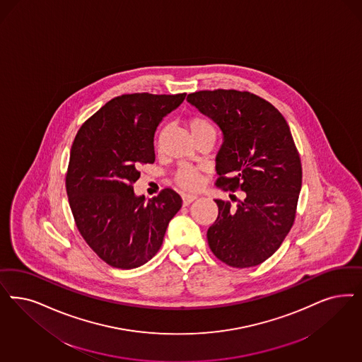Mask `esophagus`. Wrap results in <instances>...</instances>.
Instances as JSON below:
<instances>
[{
    "instance_id": "obj_1",
    "label": "esophagus",
    "mask_w": 362,
    "mask_h": 362,
    "mask_svg": "<svg viewBox=\"0 0 362 362\" xmlns=\"http://www.w3.org/2000/svg\"><path fill=\"white\" fill-rule=\"evenodd\" d=\"M182 198H183V204H185V206H188L189 203H192L194 200L197 199V195H191V194H185V195H183Z\"/></svg>"
}]
</instances>
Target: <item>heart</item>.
Wrapping results in <instances>:
<instances>
[{"mask_svg":"<svg viewBox=\"0 0 362 362\" xmlns=\"http://www.w3.org/2000/svg\"><path fill=\"white\" fill-rule=\"evenodd\" d=\"M188 127L195 139L203 136V135H210V134L215 135L216 134L214 124L204 116L191 117L188 122ZM175 182L185 189L194 191V189L199 188L200 183H202V175L199 174L198 170H195L189 165H180L175 174Z\"/></svg>","mask_w":362,"mask_h":362,"instance_id":"b5f03b06","label":"heart"}]
</instances>
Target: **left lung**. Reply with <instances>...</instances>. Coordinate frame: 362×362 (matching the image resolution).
I'll return each instance as SVG.
<instances>
[{
	"instance_id": "8db88e82",
	"label": "left lung",
	"mask_w": 362,
	"mask_h": 362,
	"mask_svg": "<svg viewBox=\"0 0 362 362\" xmlns=\"http://www.w3.org/2000/svg\"><path fill=\"white\" fill-rule=\"evenodd\" d=\"M187 101L223 134L215 186L245 192L235 207L215 199L209 246L231 267L257 266L279 249L296 219L302 165L290 128L273 104L246 90H199Z\"/></svg>"
}]
</instances>
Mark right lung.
I'll return each mask as SVG.
<instances>
[{
  "label": "right lung",
  "instance_id": "right-lung-1",
  "mask_svg": "<svg viewBox=\"0 0 362 362\" xmlns=\"http://www.w3.org/2000/svg\"><path fill=\"white\" fill-rule=\"evenodd\" d=\"M186 98L132 93L108 101L76 135L65 186L76 226L100 258L135 269L159 251L167 226L182 207L171 188L144 203L132 185L139 164L155 162L153 136L163 117Z\"/></svg>",
  "mask_w": 362,
  "mask_h": 362
}]
</instances>
